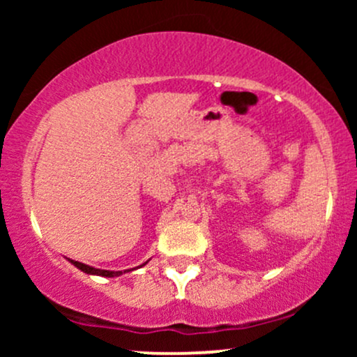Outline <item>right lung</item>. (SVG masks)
<instances>
[{
	"instance_id": "1",
	"label": "right lung",
	"mask_w": 357,
	"mask_h": 357,
	"mask_svg": "<svg viewBox=\"0 0 357 357\" xmlns=\"http://www.w3.org/2000/svg\"><path fill=\"white\" fill-rule=\"evenodd\" d=\"M73 265H75L77 268H80L82 272L85 273H90V275H102V277H119L122 275V273L126 272H130V270H102V268H96V267H90V265H85L82 264V261H75V260H70ZM146 265V264H142ZM141 265V267H142Z\"/></svg>"
}]
</instances>
